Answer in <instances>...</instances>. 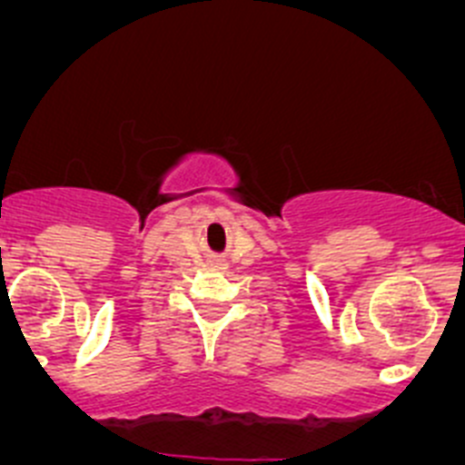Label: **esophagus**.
Segmentation results:
<instances>
[{
  "label": "esophagus",
  "instance_id": "1",
  "mask_svg": "<svg viewBox=\"0 0 465 465\" xmlns=\"http://www.w3.org/2000/svg\"><path fill=\"white\" fill-rule=\"evenodd\" d=\"M213 267H215V270H223L224 262L223 261H213Z\"/></svg>",
  "mask_w": 465,
  "mask_h": 465
}]
</instances>
